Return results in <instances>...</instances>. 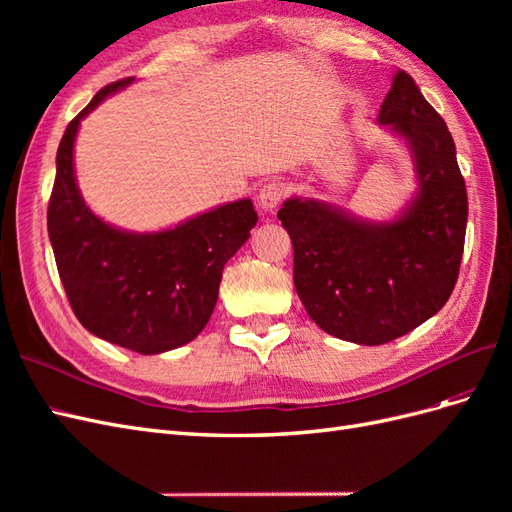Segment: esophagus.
<instances>
[{
	"mask_svg": "<svg viewBox=\"0 0 512 512\" xmlns=\"http://www.w3.org/2000/svg\"><path fill=\"white\" fill-rule=\"evenodd\" d=\"M286 194V185L280 181H269L260 188L258 192V205L262 211H273L277 205L282 203V198Z\"/></svg>",
	"mask_w": 512,
	"mask_h": 512,
	"instance_id": "esophagus-1",
	"label": "esophagus"
}]
</instances>
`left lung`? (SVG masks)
<instances>
[{
    "instance_id": "1",
    "label": "left lung",
    "mask_w": 512,
    "mask_h": 512,
    "mask_svg": "<svg viewBox=\"0 0 512 512\" xmlns=\"http://www.w3.org/2000/svg\"><path fill=\"white\" fill-rule=\"evenodd\" d=\"M376 121L401 138L414 164L416 190L393 220L371 222L303 196H290L277 213L309 318L363 346L393 342L440 312L457 284L468 224L453 136L404 70Z\"/></svg>"
}]
</instances>
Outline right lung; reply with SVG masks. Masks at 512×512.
Instances as JSON below:
<instances>
[{"label":"right lung","instance_id":"obj_1","mask_svg":"<svg viewBox=\"0 0 512 512\" xmlns=\"http://www.w3.org/2000/svg\"><path fill=\"white\" fill-rule=\"evenodd\" d=\"M132 83L106 85L68 123L46 222L61 284L83 327L121 348L160 354L190 344L205 329L224 265L250 239L258 215L252 200L241 198L177 226L134 232L87 207L74 170L76 134L96 106Z\"/></svg>","mask_w":512,"mask_h":512}]
</instances>
